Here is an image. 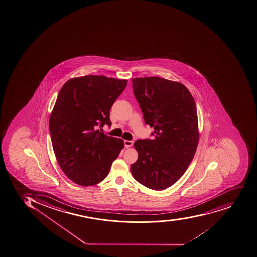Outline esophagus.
Returning a JSON list of instances; mask_svg holds the SVG:
<instances>
[{
	"label": "esophagus",
	"mask_w": 257,
	"mask_h": 257,
	"mask_svg": "<svg viewBox=\"0 0 257 257\" xmlns=\"http://www.w3.org/2000/svg\"><path fill=\"white\" fill-rule=\"evenodd\" d=\"M133 141H129V140H125V141H124V146H125V148H131V147L133 146Z\"/></svg>",
	"instance_id": "obj_1"
}]
</instances>
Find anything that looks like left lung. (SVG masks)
<instances>
[{
  "label": "left lung",
  "instance_id": "8db88e82",
  "mask_svg": "<svg viewBox=\"0 0 257 257\" xmlns=\"http://www.w3.org/2000/svg\"><path fill=\"white\" fill-rule=\"evenodd\" d=\"M134 94L145 123L154 127L153 140H139L134 178L145 187L162 191L173 185L193 159L199 143L195 100L180 82L159 77L132 79Z\"/></svg>",
  "mask_w": 257,
  "mask_h": 257
}]
</instances>
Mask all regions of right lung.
Here are the masks:
<instances>
[{
  "mask_svg": "<svg viewBox=\"0 0 257 257\" xmlns=\"http://www.w3.org/2000/svg\"><path fill=\"white\" fill-rule=\"evenodd\" d=\"M127 84L103 75L71 78L60 90L50 117L56 159L69 179L88 187L102 181L123 148L98 128L111 125L109 109Z\"/></svg>",
  "mask_w": 257,
  "mask_h": 257,
  "instance_id": "right-lung-1",
  "label": "right lung"
}]
</instances>
